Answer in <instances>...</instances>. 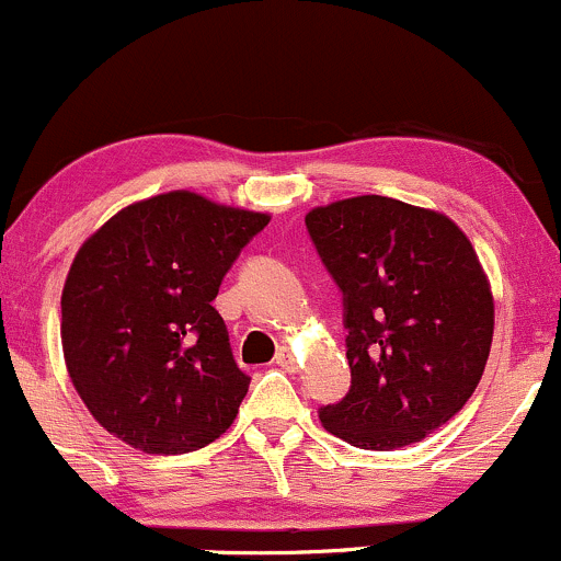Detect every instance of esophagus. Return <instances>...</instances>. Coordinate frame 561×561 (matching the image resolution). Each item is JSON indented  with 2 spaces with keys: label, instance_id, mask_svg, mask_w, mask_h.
Masks as SVG:
<instances>
[{
  "label": "esophagus",
  "instance_id": "34e87169",
  "mask_svg": "<svg viewBox=\"0 0 561 561\" xmlns=\"http://www.w3.org/2000/svg\"><path fill=\"white\" fill-rule=\"evenodd\" d=\"M275 364H278L280 369L294 371V366H297V360H294V353L288 351V347H280L278 355H275Z\"/></svg>",
  "mask_w": 561,
  "mask_h": 561
}]
</instances>
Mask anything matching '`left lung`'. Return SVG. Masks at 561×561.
<instances>
[{
	"mask_svg": "<svg viewBox=\"0 0 561 561\" xmlns=\"http://www.w3.org/2000/svg\"><path fill=\"white\" fill-rule=\"evenodd\" d=\"M345 305L351 390L318 412L358 449L449 423L484 375L495 302L466 232L438 210L360 195L305 216Z\"/></svg>",
	"mask_w": 561,
	"mask_h": 561,
	"instance_id": "1",
	"label": "left lung"
}]
</instances>
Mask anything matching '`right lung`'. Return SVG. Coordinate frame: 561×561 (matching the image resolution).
<instances>
[{
  "instance_id": "add662e5",
  "label": "right lung",
  "mask_w": 561,
  "mask_h": 561,
  "mask_svg": "<svg viewBox=\"0 0 561 561\" xmlns=\"http://www.w3.org/2000/svg\"><path fill=\"white\" fill-rule=\"evenodd\" d=\"M267 221L176 190L123 208L77 251L61 294L64 360L119 442L184 455L238 417L251 377L210 302Z\"/></svg>"
}]
</instances>
